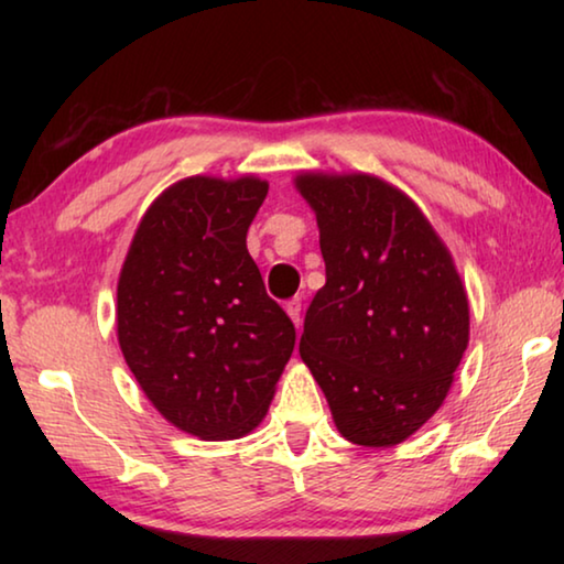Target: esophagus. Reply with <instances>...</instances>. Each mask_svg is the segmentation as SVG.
Instances as JSON below:
<instances>
[{
    "label": "esophagus",
    "instance_id": "esophagus-1",
    "mask_svg": "<svg viewBox=\"0 0 564 564\" xmlns=\"http://www.w3.org/2000/svg\"><path fill=\"white\" fill-rule=\"evenodd\" d=\"M285 313H289L291 321L295 323V328H301V299H291L285 303Z\"/></svg>",
    "mask_w": 564,
    "mask_h": 564
}]
</instances>
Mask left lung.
I'll list each match as a JSON object with an SVG mask.
<instances>
[{"label": "left lung", "instance_id": "left-lung-1", "mask_svg": "<svg viewBox=\"0 0 564 564\" xmlns=\"http://www.w3.org/2000/svg\"><path fill=\"white\" fill-rule=\"evenodd\" d=\"M326 285L305 311L301 358L338 433L366 447L403 443L433 417L470 338L453 256L403 191L370 174H305Z\"/></svg>", "mask_w": 564, "mask_h": 564}]
</instances>
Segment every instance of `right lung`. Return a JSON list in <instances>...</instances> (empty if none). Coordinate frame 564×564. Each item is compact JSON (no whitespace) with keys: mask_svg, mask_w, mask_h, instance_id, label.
<instances>
[{"mask_svg":"<svg viewBox=\"0 0 564 564\" xmlns=\"http://www.w3.org/2000/svg\"><path fill=\"white\" fill-rule=\"evenodd\" d=\"M265 194L256 176L176 181L141 218L119 275L123 360L151 405L202 441L261 423L295 346L246 248Z\"/></svg>","mask_w":564,"mask_h":564,"instance_id":"1","label":"right lung"}]
</instances>
